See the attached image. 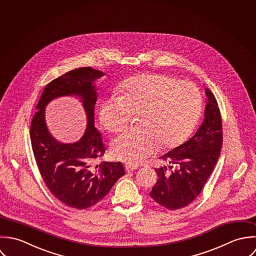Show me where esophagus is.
<instances>
[{"instance_id": "esophagus-1", "label": "esophagus", "mask_w": 256, "mask_h": 256, "mask_svg": "<svg viewBox=\"0 0 256 256\" xmlns=\"http://www.w3.org/2000/svg\"><path fill=\"white\" fill-rule=\"evenodd\" d=\"M126 172H130V171H134L136 169H138V166L134 165V164H126Z\"/></svg>"}]
</instances>
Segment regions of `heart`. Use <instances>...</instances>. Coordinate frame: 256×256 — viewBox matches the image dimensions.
<instances>
[{
    "label": "heart",
    "mask_w": 256,
    "mask_h": 256,
    "mask_svg": "<svg viewBox=\"0 0 256 256\" xmlns=\"http://www.w3.org/2000/svg\"><path fill=\"white\" fill-rule=\"evenodd\" d=\"M120 95L102 102L101 120L112 134L124 130L132 114H140V128L128 130L112 144L114 158L138 163L160 146L172 150L182 144L197 126L203 98L192 82L159 73L140 74L124 80Z\"/></svg>",
    "instance_id": "heart-1"
}]
</instances>
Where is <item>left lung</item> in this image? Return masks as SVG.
I'll use <instances>...</instances> for the list:
<instances>
[{
    "instance_id": "8db88e82",
    "label": "left lung",
    "mask_w": 256,
    "mask_h": 256,
    "mask_svg": "<svg viewBox=\"0 0 256 256\" xmlns=\"http://www.w3.org/2000/svg\"><path fill=\"white\" fill-rule=\"evenodd\" d=\"M208 102L203 124L185 144L159 157L170 164L155 169L158 180L150 196L167 210L191 204L201 193L212 174L222 146V124L218 102L206 89Z\"/></svg>"
}]
</instances>
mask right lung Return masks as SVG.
<instances>
[{
  "label": "right lung",
  "instance_id": "obj_1",
  "mask_svg": "<svg viewBox=\"0 0 256 256\" xmlns=\"http://www.w3.org/2000/svg\"><path fill=\"white\" fill-rule=\"evenodd\" d=\"M104 73L91 67L71 70L48 83L36 106L30 124V142L40 173L52 195L68 206L85 210L99 203L126 174L120 162L94 161L106 152L102 136L94 124L97 89L93 82ZM76 94L88 114V128L75 144H60L47 130L45 106L54 98Z\"/></svg>",
  "mask_w": 256,
  "mask_h": 256
}]
</instances>
